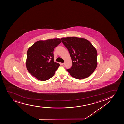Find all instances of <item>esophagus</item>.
Segmentation results:
<instances>
[{
	"label": "esophagus",
	"mask_w": 124,
	"mask_h": 124,
	"mask_svg": "<svg viewBox=\"0 0 124 124\" xmlns=\"http://www.w3.org/2000/svg\"><path fill=\"white\" fill-rule=\"evenodd\" d=\"M62 65H63V66H64L65 65V63H62Z\"/></svg>",
	"instance_id": "esophagus-1"
}]
</instances>
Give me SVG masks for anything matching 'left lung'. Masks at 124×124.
Here are the masks:
<instances>
[{
	"mask_svg": "<svg viewBox=\"0 0 124 124\" xmlns=\"http://www.w3.org/2000/svg\"><path fill=\"white\" fill-rule=\"evenodd\" d=\"M61 41L68 49L72 61L71 68L67 69L77 79L87 78L97 65V52L89 41L75 37L62 38Z\"/></svg>",
	"mask_w": 124,
	"mask_h": 124,
	"instance_id": "obj_1",
	"label": "left lung"
}]
</instances>
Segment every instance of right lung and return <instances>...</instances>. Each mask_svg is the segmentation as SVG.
I'll return each instance as SVG.
<instances>
[{
    "label": "right lung",
    "mask_w": 124,
    "mask_h": 124,
    "mask_svg": "<svg viewBox=\"0 0 124 124\" xmlns=\"http://www.w3.org/2000/svg\"><path fill=\"white\" fill-rule=\"evenodd\" d=\"M61 41L59 38L39 40L28 49L26 65L28 71L41 81L52 78L60 66L54 62L53 51Z\"/></svg>",
    "instance_id": "add662e5"
}]
</instances>
